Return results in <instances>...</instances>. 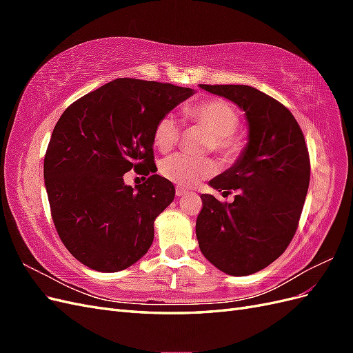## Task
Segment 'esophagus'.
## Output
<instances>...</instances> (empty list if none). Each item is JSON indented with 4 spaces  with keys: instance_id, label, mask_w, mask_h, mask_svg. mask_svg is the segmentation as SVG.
I'll return each instance as SVG.
<instances>
[{
    "instance_id": "obj_1",
    "label": "esophagus",
    "mask_w": 353,
    "mask_h": 353,
    "mask_svg": "<svg viewBox=\"0 0 353 353\" xmlns=\"http://www.w3.org/2000/svg\"><path fill=\"white\" fill-rule=\"evenodd\" d=\"M175 194H176L178 197H183V196H187V194H188V191L184 190L183 187H176V188H175Z\"/></svg>"
}]
</instances>
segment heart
I'll use <instances>...</instances> for the list:
<instances>
[{"label": "heart", "instance_id": "heart-1", "mask_svg": "<svg viewBox=\"0 0 353 353\" xmlns=\"http://www.w3.org/2000/svg\"><path fill=\"white\" fill-rule=\"evenodd\" d=\"M184 117L188 123L200 126L210 134L208 150H213L227 162L239 157L243 150V140L237 134L240 114L228 101L210 99L187 105ZM181 134V122L174 114H165L154 126V145L160 152L172 150L179 143ZM159 170L166 179L181 187H193L215 174V163L210 159H194L176 153L165 157L159 165Z\"/></svg>", "mask_w": 353, "mask_h": 353}]
</instances>
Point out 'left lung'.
Returning a JSON list of instances; mask_svg holds the SVG:
<instances>
[{
  "instance_id": "1",
  "label": "left lung",
  "mask_w": 353,
  "mask_h": 353,
  "mask_svg": "<svg viewBox=\"0 0 353 353\" xmlns=\"http://www.w3.org/2000/svg\"><path fill=\"white\" fill-rule=\"evenodd\" d=\"M236 103L249 122L237 163L210 181L232 203L201 194L196 222L205 258L228 275H250L272 263L293 240L311 176L303 132L284 104L249 85H200Z\"/></svg>"
}]
</instances>
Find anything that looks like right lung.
Instances as JSON below:
<instances>
[{"instance_id":"right-lung-1","label":"right lung","mask_w":353,"mask_h":353,"mask_svg":"<svg viewBox=\"0 0 353 353\" xmlns=\"http://www.w3.org/2000/svg\"><path fill=\"white\" fill-rule=\"evenodd\" d=\"M194 91L172 83L121 78L85 94L63 112L44 157L51 218L66 249L100 272H117L143 258L154 219L175 197L156 175L157 121ZM148 176L132 189L123 174Z\"/></svg>"}]
</instances>
